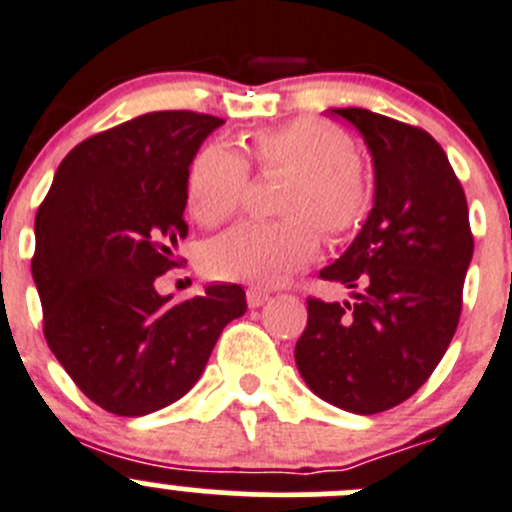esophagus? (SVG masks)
Masks as SVG:
<instances>
[{
	"label": "esophagus",
	"mask_w": 512,
	"mask_h": 512,
	"mask_svg": "<svg viewBox=\"0 0 512 512\" xmlns=\"http://www.w3.org/2000/svg\"><path fill=\"white\" fill-rule=\"evenodd\" d=\"M268 298H271V293H268L266 288H261V286H251L249 291H246V301H249L251 308L263 306V303H266Z\"/></svg>",
	"instance_id": "1"
}]
</instances>
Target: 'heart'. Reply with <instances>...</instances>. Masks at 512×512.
<instances>
[{
    "mask_svg": "<svg viewBox=\"0 0 512 512\" xmlns=\"http://www.w3.org/2000/svg\"><path fill=\"white\" fill-rule=\"evenodd\" d=\"M258 171H286L276 209L283 219L241 221L204 246L209 276L271 286L311 263L318 231L343 239L366 221L373 184L356 156L353 139L313 116L266 126L246 146ZM249 161L231 146L211 141L194 156L186 174V209L201 226L229 219L249 184Z\"/></svg>",
    "mask_w": 512,
    "mask_h": 512,
    "instance_id": "1",
    "label": "heart"
}]
</instances>
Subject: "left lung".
Returning a JSON list of instances; mask_svg holds the SVG:
<instances>
[{
	"label": "left lung",
	"mask_w": 512,
	"mask_h": 512,
	"mask_svg": "<svg viewBox=\"0 0 512 512\" xmlns=\"http://www.w3.org/2000/svg\"><path fill=\"white\" fill-rule=\"evenodd\" d=\"M361 131L376 196L361 234L321 271L353 301L308 298L296 366L318 398L358 416L411 398L448 351L473 258L468 201L428 131L368 109H331Z\"/></svg>",
	"instance_id": "left-lung-1"
}]
</instances>
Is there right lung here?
Returning <instances> with one entry per match:
<instances>
[{
	"label": "right lung",
	"mask_w": 512,
	"mask_h": 512,
	"mask_svg": "<svg viewBox=\"0 0 512 512\" xmlns=\"http://www.w3.org/2000/svg\"><path fill=\"white\" fill-rule=\"evenodd\" d=\"M221 124L151 111L89 136L64 156L34 219L44 338L79 391L114 416H146L186 396L226 323L246 313L236 283L184 303L154 286L189 234L191 161Z\"/></svg>",
	"instance_id": "1"
}]
</instances>
